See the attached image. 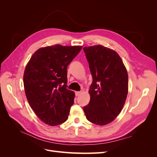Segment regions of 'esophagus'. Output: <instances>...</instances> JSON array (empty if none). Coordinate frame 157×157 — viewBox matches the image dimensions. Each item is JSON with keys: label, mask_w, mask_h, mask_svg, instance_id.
<instances>
[{"label": "esophagus", "mask_w": 157, "mask_h": 157, "mask_svg": "<svg viewBox=\"0 0 157 157\" xmlns=\"http://www.w3.org/2000/svg\"><path fill=\"white\" fill-rule=\"evenodd\" d=\"M80 94H81V92H75L76 96H78L79 95H80Z\"/></svg>", "instance_id": "1"}]
</instances>
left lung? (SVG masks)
Listing matches in <instances>:
<instances>
[{"label":"left lung","mask_w":157,"mask_h":157,"mask_svg":"<svg viewBox=\"0 0 157 157\" xmlns=\"http://www.w3.org/2000/svg\"><path fill=\"white\" fill-rule=\"evenodd\" d=\"M93 78L90 100L84 111L87 120L104 126L113 121L124 107L128 92L127 70L120 56L102 45L84 47Z\"/></svg>","instance_id":"obj_1"}]
</instances>
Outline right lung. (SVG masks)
Masks as SVG:
<instances>
[{
    "mask_svg": "<svg viewBox=\"0 0 157 157\" xmlns=\"http://www.w3.org/2000/svg\"><path fill=\"white\" fill-rule=\"evenodd\" d=\"M82 46L55 44L42 47L33 54L23 74L29 105L36 116L50 126L67 120L75 92L67 89V68Z\"/></svg>",
    "mask_w": 157,
    "mask_h": 157,
    "instance_id": "1",
    "label": "right lung"
}]
</instances>
